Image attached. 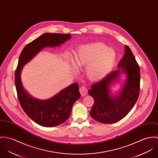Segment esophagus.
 <instances>
[{"instance_id": "esophagus-1", "label": "esophagus", "mask_w": 158, "mask_h": 158, "mask_svg": "<svg viewBox=\"0 0 158 158\" xmlns=\"http://www.w3.org/2000/svg\"><path fill=\"white\" fill-rule=\"evenodd\" d=\"M79 92L82 96H85L87 94V88L85 86H82L79 89Z\"/></svg>"}]
</instances>
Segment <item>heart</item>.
Segmentation results:
<instances>
[{"label":"heart","instance_id":"b5f03b06","mask_svg":"<svg viewBox=\"0 0 158 158\" xmlns=\"http://www.w3.org/2000/svg\"><path fill=\"white\" fill-rule=\"evenodd\" d=\"M71 60L69 56H67ZM116 59V54L112 48L101 42L81 45L74 53L73 62L77 68L85 66V74L92 81L105 77L111 70Z\"/></svg>","mask_w":158,"mask_h":158}]
</instances>
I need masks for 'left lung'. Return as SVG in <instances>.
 Here are the masks:
<instances>
[{"mask_svg": "<svg viewBox=\"0 0 158 158\" xmlns=\"http://www.w3.org/2000/svg\"><path fill=\"white\" fill-rule=\"evenodd\" d=\"M118 69L112 71L101 81L91 85L89 94L94 102L90 116L103 123H116L123 118L135 105L139 95L140 69L128 46L125 45V54L118 65ZM121 72L127 74L122 91L116 97L110 95V85L117 80Z\"/></svg>", "mask_w": 158, "mask_h": 158, "instance_id": "1", "label": "left lung"}]
</instances>
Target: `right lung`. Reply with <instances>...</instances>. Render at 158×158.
Listing matches in <instances>:
<instances>
[{"mask_svg": "<svg viewBox=\"0 0 158 158\" xmlns=\"http://www.w3.org/2000/svg\"><path fill=\"white\" fill-rule=\"evenodd\" d=\"M70 38V34L45 33L27 45L19 56L15 71V86L19 103L30 118L43 127H55L69 118L73 105L81 97L79 85L74 83L49 99L39 100L24 89L20 73L23 67L44 48L59 46Z\"/></svg>", "mask_w": 158, "mask_h": 158, "instance_id": "right-lung-1", "label": "right lung"}]
</instances>
